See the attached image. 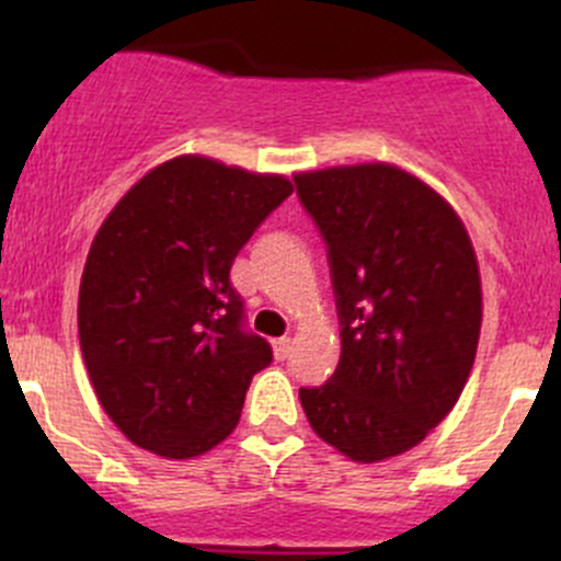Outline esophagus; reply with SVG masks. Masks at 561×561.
I'll list each match as a JSON object with an SVG mask.
<instances>
[{
	"label": "esophagus",
	"instance_id": "esophagus-1",
	"mask_svg": "<svg viewBox=\"0 0 561 561\" xmlns=\"http://www.w3.org/2000/svg\"><path fill=\"white\" fill-rule=\"evenodd\" d=\"M290 350H293V339H290V336L274 339V355H276V360H285L287 355H290Z\"/></svg>",
	"mask_w": 561,
	"mask_h": 561
}]
</instances>
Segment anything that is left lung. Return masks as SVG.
<instances>
[{"mask_svg": "<svg viewBox=\"0 0 561 561\" xmlns=\"http://www.w3.org/2000/svg\"><path fill=\"white\" fill-rule=\"evenodd\" d=\"M328 244L342 355L301 388L322 443L350 461L407 454L461 396L483 322L478 257L437 190L390 162L293 175Z\"/></svg>", "mask_w": 561, "mask_h": 561, "instance_id": "1", "label": "left lung"}]
</instances>
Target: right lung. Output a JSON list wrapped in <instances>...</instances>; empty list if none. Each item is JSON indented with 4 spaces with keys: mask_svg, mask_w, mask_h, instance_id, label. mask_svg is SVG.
<instances>
[{
    "mask_svg": "<svg viewBox=\"0 0 561 561\" xmlns=\"http://www.w3.org/2000/svg\"><path fill=\"white\" fill-rule=\"evenodd\" d=\"M290 192L279 173L181 154L129 186L100 225L78 336L105 415L133 445L195 458L236 428L271 344L241 328L230 265Z\"/></svg>",
    "mask_w": 561,
    "mask_h": 561,
    "instance_id": "right-lung-1",
    "label": "right lung"
}]
</instances>
